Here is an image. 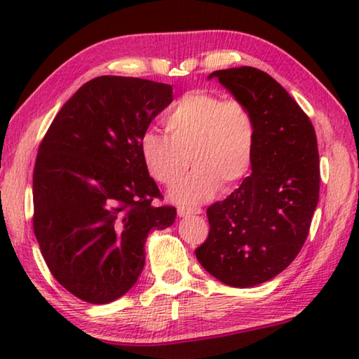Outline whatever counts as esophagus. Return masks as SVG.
Returning a JSON list of instances; mask_svg holds the SVG:
<instances>
[{"label": "esophagus", "instance_id": "obj_1", "mask_svg": "<svg viewBox=\"0 0 359 359\" xmlns=\"http://www.w3.org/2000/svg\"><path fill=\"white\" fill-rule=\"evenodd\" d=\"M201 209H196V208H194V209H188V208H179L177 209V215L179 217H190V215H199V214H201Z\"/></svg>", "mask_w": 359, "mask_h": 359}]
</instances>
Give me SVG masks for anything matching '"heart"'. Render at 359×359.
I'll return each mask as SVG.
<instances>
[{
    "label": "heart",
    "instance_id": "1",
    "mask_svg": "<svg viewBox=\"0 0 359 359\" xmlns=\"http://www.w3.org/2000/svg\"><path fill=\"white\" fill-rule=\"evenodd\" d=\"M168 136L147 131L139 151L147 172L171 187L190 165V175L169 196L179 204L208 201L223 188H233L250 172L257 145V123L245 102L223 100L208 90H193L166 114Z\"/></svg>",
    "mask_w": 359,
    "mask_h": 359
}]
</instances>
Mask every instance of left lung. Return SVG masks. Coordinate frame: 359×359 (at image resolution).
Listing matches in <instances>:
<instances>
[{
	"instance_id": "obj_1",
	"label": "left lung",
	"mask_w": 359,
	"mask_h": 359,
	"mask_svg": "<svg viewBox=\"0 0 359 359\" xmlns=\"http://www.w3.org/2000/svg\"><path fill=\"white\" fill-rule=\"evenodd\" d=\"M257 123L252 174L208 209L210 231L196 258L234 288L264 283L291 264L307 239L320 193L317 136L287 90L250 66L214 71Z\"/></svg>"
}]
</instances>
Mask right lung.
Returning a JSON list of instances; mask_svg holds the SVG:
<instances>
[{"mask_svg":"<svg viewBox=\"0 0 359 359\" xmlns=\"http://www.w3.org/2000/svg\"><path fill=\"white\" fill-rule=\"evenodd\" d=\"M172 87L101 76L60 109L33 172L34 236L52 276L79 299L112 302L145 264L150 231L169 228L171 205L145 169L139 142L172 102Z\"/></svg>","mask_w":359,"mask_h":359,"instance_id":"add662e5","label":"right lung"}]
</instances>
